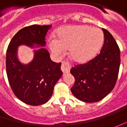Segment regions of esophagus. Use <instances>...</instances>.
I'll use <instances>...</instances> for the list:
<instances>
[{
    "mask_svg": "<svg viewBox=\"0 0 127 127\" xmlns=\"http://www.w3.org/2000/svg\"><path fill=\"white\" fill-rule=\"evenodd\" d=\"M61 71H63L64 73H68L70 72L71 66L68 62H66V61H63V62H62V64H61Z\"/></svg>",
    "mask_w": 127,
    "mask_h": 127,
    "instance_id": "esophagus-1",
    "label": "esophagus"
}]
</instances>
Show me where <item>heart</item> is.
I'll return each instance as SVG.
<instances>
[{"instance_id":"b5f03b06","label":"heart","mask_w":127,"mask_h":127,"mask_svg":"<svg viewBox=\"0 0 127 127\" xmlns=\"http://www.w3.org/2000/svg\"><path fill=\"white\" fill-rule=\"evenodd\" d=\"M56 38L50 37L48 45L56 56H63L70 48L69 54L76 62L92 59L98 53L104 42L103 32L88 25H69L60 28Z\"/></svg>"}]
</instances>
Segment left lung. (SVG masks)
<instances>
[{"label": "left lung", "instance_id": "left-lung-1", "mask_svg": "<svg viewBox=\"0 0 127 127\" xmlns=\"http://www.w3.org/2000/svg\"><path fill=\"white\" fill-rule=\"evenodd\" d=\"M105 41L100 54L71 69L75 83L71 88L77 99L85 102L102 100L113 90L120 66V51L112 35L102 29Z\"/></svg>", "mask_w": 127, "mask_h": 127}]
</instances>
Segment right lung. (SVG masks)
Returning a JSON list of instances; mask_svg holds the SVG:
<instances>
[{
  "label": "right lung",
  "mask_w": 127,
  "mask_h": 127,
  "mask_svg": "<svg viewBox=\"0 0 127 127\" xmlns=\"http://www.w3.org/2000/svg\"><path fill=\"white\" fill-rule=\"evenodd\" d=\"M51 25H33L19 30L12 37L6 52V72L14 94L27 105L37 106L48 102L54 85L62 76L61 63L50 59L45 48L34 50L31 62L24 64L17 57L18 46H45V37Z\"/></svg>",
  "instance_id": "1"
}]
</instances>
